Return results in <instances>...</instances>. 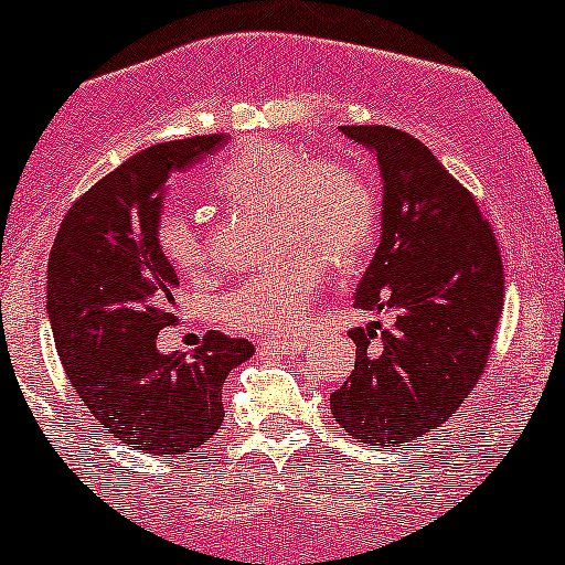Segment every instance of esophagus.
<instances>
[{
  "mask_svg": "<svg viewBox=\"0 0 565 565\" xmlns=\"http://www.w3.org/2000/svg\"><path fill=\"white\" fill-rule=\"evenodd\" d=\"M260 350H271L277 355H294L302 350L299 339H260Z\"/></svg>",
  "mask_w": 565,
  "mask_h": 565,
  "instance_id": "obj_1",
  "label": "esophagus"
}]
</instances>
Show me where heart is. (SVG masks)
Instances as JSON below:
<instances>
[{"label":"heart","mask_w":565,"mask_h":565,"mask_svg":"<svg viewBox=\"0 0 565 565\" xmlns=\"http://www.w3.org/2000/svg\"><path fill=\"white\" fill-rule=\"evenodd\" d=\"M206 190L232 210L266 212L274 252L295 248L226 297V322L246 333H291L322 286V260L350 271L370 252L381 221L375 184L359 164L341 157L310 159L274 139L237 145L206 173ZM157 243L181 274H204L206 248L190 215H164Z\"/></svg>","instance_id":"b5f03b06"}]
</instances>
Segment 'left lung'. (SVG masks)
I'll return each instance as SVG.
<instances>
[{"label": "left lung", "mask_w": 565, "mask_h": 565, "mask_svg": "<svg viewBox=\"0 0 565 565\" xmlns=\"http://www.w3.org/2000/svg\"><path fill=\"white\" fill-rule=\"evenodd\" d=\"M377 153L384 235L355 308L392 310V328L350 330L355 370L330 395L359 443L401 445L443 426L482 381L504 308L495 232L420 139L390 126H341Z\"/></svg>", "instance_id": "left-lung-1"}]
</instances>
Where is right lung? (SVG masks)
<instances>
[{
	"instance_id": "1",
	"label": "right lung",
	"mask_w": 565,
	"mask_h": 565,
	"mask_svg": "<svg viewBox=\"0 0 565 565\" xmlns=\"http://www.w3.org/2000/svg\"><path fill=\"white\" fill-rule=\"evenodd\" d=\"M226 134L153 145L103 175L64 215L46 266V310L66 377L103 431L128 448L179 457L224 423L221 386L255 344L212 330L193 355H162L175 322L173 266L157 243L168 179Z\"/></svg>"
}]
</instances>
